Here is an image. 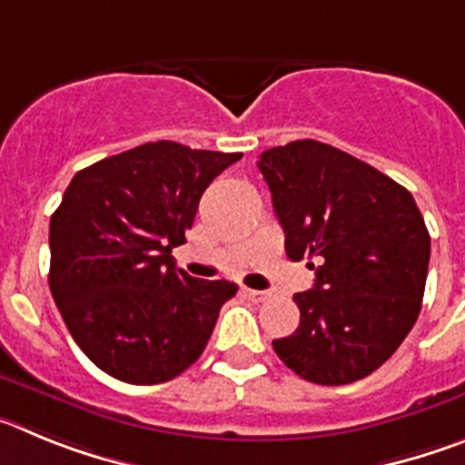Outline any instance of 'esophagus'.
<instances>
[{
  "instance_id": "obj_1",
  "label": "esophagus",
  "mask_w": 465,
  "mask_h": 465,
  "mask_svg": "<svg viewBox=\"0 0 465 465\" xmlns=\"http://www.w3.org/2000/svg\"><path fill=\"white\" fill-rule=\"evenodd\" d=\"M242 294L248 296L250 301H254V303H262V301L269 299L271 292H266V290H248V287H245V290H242Z\"/></svg>"
}]
</instances>
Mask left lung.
Listing matches in <instances>:
<instances>
[{
  "instance_id": "left-lung-1",
  "label": "left lung",
  "mask_w": 465,
  "mask_h": 465,
  "mask_svg": "<svg viewBox=\"0 0 465 465\" xmlns=\"http://www.w3.org/2000/svg\"><path fill=\"white\" fill-rule=\"evenodd\" d=\"M292 262L311 259L312 290L294 294L301 322L273 341L284 366L338 387L378 371L415 326L430 236L405 187L333 145L305 139L263 150Z\"/></svg>"
}]
</instances>
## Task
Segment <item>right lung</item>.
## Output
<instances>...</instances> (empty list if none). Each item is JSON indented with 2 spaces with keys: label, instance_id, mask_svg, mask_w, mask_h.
I'll use <instances>...</instances> for the list:
<instances>
[{
  "label": "right lung",
  "instance_id": "right-lung-1",
  "mask_svg": "<svg viewBox=\"0 0 465 465\" xmlns=\"http://www.w3.org/2000/svg\"><path fill=\"white\" fill-rule=\"evenodd\" d=\"M241 153L157 141L74 175L50 217L48 284L92 363L129 384L173 380L202 357L238 287L175 269L199 199Z\"/></svg>",
  "mask_w": 465,
  "mask_h": 465
}]
</instances>
